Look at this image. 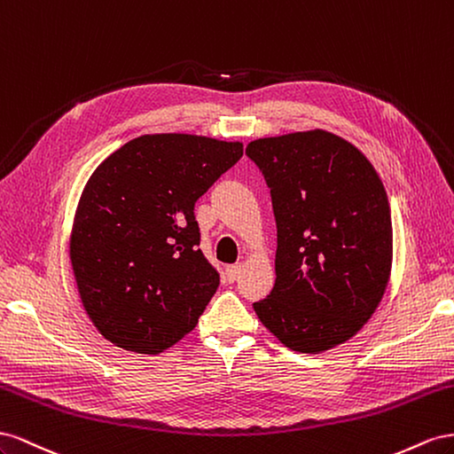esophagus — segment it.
Instances as JSON below:
<instances>
[{
    "label": "esophagus",
    "mask_w": 454,
    "mask_h": 454,
    "mask_svg": "<svg viewBox=\"0 0 454 454\" xmlns=\"http://www.w3.org/2000/svg\"><path fill=\"white\" fill-rule=\"evenodd\" d=\"M241 268H243L241 264H231V266L226 268V279H228V283H234L239 278Z\"/></svg>",
    "instance_id": "obj_1"
}]
</instances>
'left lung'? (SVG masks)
I'll list each match as a JSON object with an SVG mask.
<instances>
[{"mask_svg":"<svg viewBox=\"0 0 454 454\" xmlns=\"http://www.w3.org/2000/svg\"><path fill=\"white\" fill-rule=\"evenodd\" d=\"M245 153L264 175L278 226L276 283L254 312L294 352H325L365 325L390 279L382 180L354 145L321 129L258 138Z\"/></svg>","mask_w":454,"mask_h":454,"instance_id":"8db88e82","label":"left lung"}]
</instances>
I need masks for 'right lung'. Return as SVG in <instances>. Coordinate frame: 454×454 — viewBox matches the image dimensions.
Masks as SVG:
<instances>
[{
	"label": "right lung",
	"instance_id": "1",
	"mask_svg": "<svg viewBox=\"0 0 454 454\" xmlns=\"http://www.w3.org/2000/svg\"><path fill=\"white\" fill-rule=\"evenodd\" d=\"M241 155V142L142 135L90 175L70 261L85 312L106 340L160 354L198 325L220 278L198 247L193 205Z\"/></svg>",
	"mask_w": 454,
	"mask_h": 454
}]
</instances>
